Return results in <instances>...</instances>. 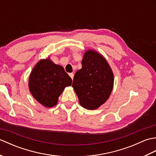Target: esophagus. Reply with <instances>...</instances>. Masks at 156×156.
<instances>
[{
    "label": "esophagus",
    "mask_w": 156,
    "mask_h": 156,
    "mask_svg": "<svg viewBox=\"0 0 156 156\" xmlns=\"http://www.w3.org/2000/svg\"><path fill=\"white\" fill-rule=\"evenodd\" d=\"M69 76H70V78L73 80V78H74V74H73V73H69Z\"/></svg>",
    "instance_id": "esophagus-1"
}]
</instances>
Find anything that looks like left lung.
<instances>
[{
    "mask_svg": "<svg viewBox=\"0 0 156 156\" xmlns=\"http://www.w3.org/2000/svg\"><path fill=\"white\" fill-rule=\"evenodd\" d=\"M113 85L114 74L107 59L93 49L86 51L72 83L80 105L88 110L99 108L108 99Z\"/></svg>",
    "mask_w": 156,
    "mask_h": 156,
    "instance_id": "left-lung-1",
    "label": "left lung"
}]
</instances>
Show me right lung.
<instances>
[{
    "label": "right lung",
    "mask_w": 156,
    "mask_h": 156,
    "mask_svg": "<svg viewBox=\"0 0 156 156\" xmlns=\"http://www.w3.org/2000/svg\"><path fill=\"white\" fill-rule=\"evenodd\" d=\"M72 82L64 68L48 57L40 59L33 68L29 78V89L38 102L51 108L57 105L59 97L66 87L72 85Z\"/></svg>",
    "instance_id": "add662e5"
}]
</instances>
